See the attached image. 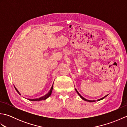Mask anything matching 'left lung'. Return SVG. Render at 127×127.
I'll list each match as a JSON object with an SVG mask.
<instances>
[{
  "mask_svg": "<svg viewBox=\"0 0 127 127\" xmlns=\"http://www.w3.org/2000/svg\"><path fill=\"white\" fill-rule=\"evenodd\" d=\"M75 91H76V92H77V93L78 94H79V95L81 97V98L83 100H85V101H88V102H94V101H95L96 100H87V99H85V98H83V97L82 96V95H80V94L79 93V92H78V91H77V90H76V88H75ZM107 95H105V96H104V97H102V98H100V99H98V100H97V101H99V100H102V99H104L105 98V97H106V96H107Z\"/></svg>",
  "mask_w": 127,
  "mask_h": 127,
  "instance_id": "left-lung-1",
  "label": "left lung"
}]
</instances>
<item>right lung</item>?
<instances>
[{"label": "right lung", "instance_id": "add662e5", "mask_svg": "<svg viewBox=\"0 0 127 127\" xmlns=\"http://www.w3.org/2000/svg\"><path fill=\"white\" fill-rule=\"evenodd\" d=\"M53 85L52 86V87H51V88L50 89V91L48 92L46 94H45V95L42 96L41 97H40V98H36V99H28V100H31V101H41V100H44L46 99L47 98H48V97H49L51 95V93H52V90H53ZM15 90H16V91H17V92H18V93L21 95L20 93L19 92V91L17 90V88H16V87H15Z\"/></svg>", "mask_w": 127, "mask_h": 127}]
</instances>
